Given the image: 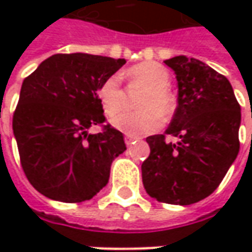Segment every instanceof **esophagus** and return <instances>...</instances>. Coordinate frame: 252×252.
<instances>
[{
  "label": "esophagus",
  "mask_w": 252,
  "mask_h": 252,
  "mask_svg": "<svg viewBox=\"0 0 252 252\" xmlns=\"http://www.w3.org/2000/svg\"><path fill=\"white\" fill-rule=\"evenodd\" d=\"M136 139H137V137H134V136H129V134H126V136H125V143H126V146H130L131 143L136 140Z\"/></svg>",
  "instance_id": "esophagus-1"
}]
</instances>
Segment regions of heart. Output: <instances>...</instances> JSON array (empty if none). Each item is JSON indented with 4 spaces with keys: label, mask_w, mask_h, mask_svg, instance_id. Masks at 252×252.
I'll return each instance as SVG.
<instances>
[{
    "label": "heart",
    "mask_w": 252,
    "mask_h": 252,
    "mask_svg": "<svg viewBox=\"0 0 252 252\" xmlns=\"http://www.w3.org/2000/svg\"><path fill=\"white\" fill-rule=\"evenodd\" d=\"M126 75L131 84L144 88L137 99L139 111L123 112L125 92L122 88L121 77L118 74L109 75L98 87V99L106 116H115L112 119L113 127L129 136H143L157 131L162 126V118L167 119L174 115L177 109V99L169 91L171 75L165 67L154 62L140 63L130 67Z\"/></svg>",
    "instance_id": "obj_1"
}]
</instances>
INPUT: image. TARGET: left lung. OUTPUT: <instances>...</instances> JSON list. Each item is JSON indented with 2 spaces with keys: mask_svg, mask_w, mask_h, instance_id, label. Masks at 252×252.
Returning a JSON list of instances; mask_svg holds the SVG:
<instances>
[{
  "mask_svg": "<svg viewBox=\"0 0 252 252\" xmlns=\"http://www.w3.org/2000/svg\"><path fill=\"white\" fill-rule=\"evenodd\" d=\"M164 63L177 75L178 106L165 133L146 139L150 156L141 177L151 198L185 206L213 193L236 160L241 109L227 78L200 60L177 56Z\"/></svg>",
  "mask_w": 252,
  "mask_h": 252,
  "instance_id": "left-lung-1",
  "label": "left lung"
}]
</instances>
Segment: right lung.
<instances>
[{"label":"right lung","instance_id":"obj_1","mask_svg":"<svg viewBox=\"0 0 252 252\" xmlns=\"http://www.w3.org/2000/svg\"><path fill=\"white\" fill-rule=\"evenodd\" d=\"M125 59L85 53L54 54L22 83L12 129L21 165L37 192L77 203L94 198L109 181L111 164L126 150L121 131L105 123L98 87Z\"/></svg>","mask_w":252,"mask_h":252}]
</instances>
